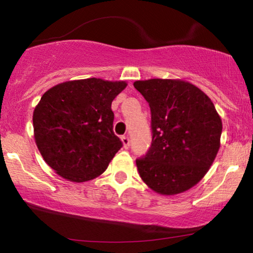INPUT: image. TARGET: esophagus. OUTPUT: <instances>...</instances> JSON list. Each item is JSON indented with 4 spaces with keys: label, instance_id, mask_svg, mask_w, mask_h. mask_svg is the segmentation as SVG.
Here are the masks:
<instances>
[{
    "label": "esophagus",
    "instance_id": "1",
    "mask_svg": "<svg viewBox=\"0 0 253 253\" xmlns=\"http://www.w3.org/2000/svg\"><path fill=\"white\" fill-rule=\"evenodd\" d=\"M121 141H122V143H123L124 148H126V149L129 148V145H130V139H129V137H127V136H122V137H121Z\"/></svg>",
    "mask_w": 253,
    "mask_h": 253
}]
</instances>
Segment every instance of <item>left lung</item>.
Returning a JSON list of instances; mask_svg holds the SVG:
<instances>
[{"mask_svg":"<svg viewBox=\"0 0 253 253\" xmlns=\"http://www.w3.org/2000/svg\"><path fill=\"white\" fill-rule=\"evenodd\" d=\"M151 110L152 143L136 161L143 182L164 196L195 186L212 165L220 146L222 118L210 97L183 80L136 81Z\"/></svg>","mask_w":253,"mask_h":253,"instance_id":"obj_1","label":"left lung"}]
</instances>
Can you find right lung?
<instances>
[{
    "label": "right lung",
    "mask_w": 253,
    "mask_h": 253,
    "mask_svg": "<svg viewBox=\"0 0 253 253\" xmlns=\"http://www.w3.org/2000/svg\"><path fill=\"white\" fill-rule=\"evenodd\" d=\"M126 81L74 80L43 93L33 114L34 137L45 163L69 182L107 170L122 142L112 131L111 103Z\"/></svg>",
    "instance_id": "add662e5"
}]
</instances>
